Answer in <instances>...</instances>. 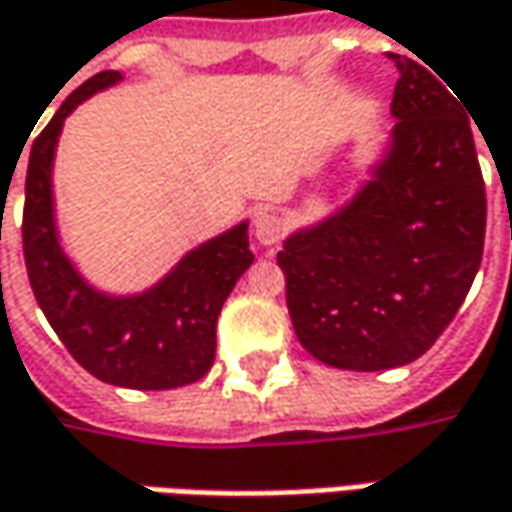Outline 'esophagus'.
Wrapping results in <instances>:
<instances>
[{
    "label": "esophagus",
    "instance_id": "obj_1",
    "mask_svg": "<svg viewBox=\"0 0 512 512\" xmlns=\"http://www.w3.org/2000/svg\"><path fill=\"white\" fill-rule=\"evenodd\" d=\"M286 235V223L283 218L277 215V212H269V209H263V212H257L255 218V238L260 240V246H277L280 240Z\"/></svg>",
    "mask_w": 512,
    "mask_h": 512
}]
</instances>
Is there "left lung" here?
Wrapping results in <instances>:
<instances>
[{"label": "left lung", "mask_w": 512, "mask_h": 512, "mask_svg": "<svg viewBox=\"0 0 512 512\" xmlns=\"http://www.w3.org/2000/svg\"><path fill=\"white\" fill-rule=\"evenodd\" d=\"M388 59L397 121L374 181L277 255L297 340L345 371L419 360L465 303L485 252V181L465 107L428 67Z\"/></svg>", "instance_id": "left-lung-1"}]
</instances>
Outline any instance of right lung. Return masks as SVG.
Returning <instances> with one entry per match:
<instances>
[{
  "mask_svg": "<svg viewBox=\"0 0 512 512\" xmlns=\"http://www.w3.org/2000/svg\"><path fill=\"white\" fill-rule=\"evenodd\" d=\"M121 73L76 87L33 141L25 178L22 249L39 309L84 371L110 385L167 391L201 379L215 362V326L229 291L252 266L246 223L209 240L144 294L107 297L64 257L53 221V152L67 115Z\"/></svg>",
  "mask_w": 512,
  "mask_h": 512,
  "instance_id": "obj_1",
  "label": "right lung"
}]
</instances>
